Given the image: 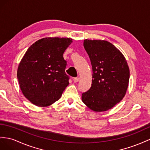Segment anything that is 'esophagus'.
Segmentation results:
<instances>
[{"label": "esophagus", "mask_w": 150, "mask_h": 150, "mask_svg": "<svg viewBox=\"0 0 150 150\" xmlns=\"http://www.w3.org/2000/svg\"><path fill=\"white\" fill-rule=\"evenodd\" d=\"M74 82H75V83H76V82H78L80 80V78H79V77H75V78H74Z\"/></svg>", "instance_id": "obj_1"}]
</instances>
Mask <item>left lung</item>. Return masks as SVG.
Returning a JSON list of instances; mask_svg holds the SVG:
<instances>
[{"label":"left lung","instance_id":"8db88e82","mask_svg":"<svg viewBox=\"0 0 150 150\" xmlns=\"http://www.w3.org/2000/svg\"><path fill=\"white\" fill-rule=\"evenodd\" d=\"M83 46L92 67L91 87L82 93V100L95 112H104L125 97L129 80V69L122 53L104 40H85Z\"/></svg>","mask_w":150,"mask_h":150}]
</instances>
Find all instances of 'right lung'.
Returning a JSON list of instances; mask_svg holds the SVG:
<instances>
[{
	"mask_svg": "<svg viewBox=\"0 0 150 150\" xmlns=\"http://www.w3.org/2000/svg\"><path fill=\"white\" fill-rule=\"evenodd\" d=\"M71 42V38H45L36 41L25 52L17 75L23 95L33 104L51 105L69 84L63 54Z\"/></svg>",
	"mask_w": 150,
	"mask_h": 150,
	"instance_id": "obj_1",
	"label": "right lung"
}]
</instances>
